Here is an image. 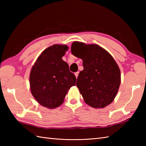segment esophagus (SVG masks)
Masks as SVG:
<instances>
[{
  "mask_svg": "<svg viewBox=\"0 0 146 146\" xmlns=\"http://www.w3.org/2000/svg\"><path fill=\"white\" fill-rule=\"evenodd\" d=\"M78 74H79V72H78V71H77V72L75 73V76H76V78H78Z\"/></svg>",
  "mask_w": 146,
  "mask_h": 146,
  "instance_id": "obj_1",
  "label": "esophagus"
}]
</instances>
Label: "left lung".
<instances>
[{"mask_svg":"<svg viewBox=\"0 0 146 146\" xmlns=\"http://www.w3.org/2000/svg\"><path fill=\"white\" fill-rule=\"evenodd\" d=\"M71 50L82 59L83 70L77 78L76 86L85 103L96 108L111 104L120 84V71L113 57L97 44L74 42Z\"/></svg>","mask_w":146,"mask_h":146,"instance_id":"8db88e82","label":"left lung"}]
</instances>
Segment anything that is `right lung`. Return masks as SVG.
I'll return each mask as SVG.
<instances>
[{
  "label": "right lung",
  "instance_id": "right-lung-1",
  "mask_svg": "<svg viewBox=\"0 0 146 146\" xmlns=\"http://www.w3.org/2000/svg\"><path fill=\"white\" fill-rule=\"evenodd\" d=\"M68 49L67 46L60 44L46 49L31 71L29 82L33 97L48 108L61 105L68 90L76 85V76L62 60Z\"/></svg>",
  "mask_w": 146,
  "mask_h": 146
}]
</instances>
